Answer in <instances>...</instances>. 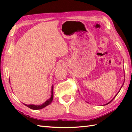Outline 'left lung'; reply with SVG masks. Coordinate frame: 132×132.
Instances as JSON below:
<instances>
[{
  "label": "left lung",
  "instance_id": "1",
  "mask_svg": "<svg viewBox=\"0 0 132 132\" xmlns=\"http://www.w3.org/2000/svg\"><path fill=\"white\" fill-rule=\"evenodd\" d=\"M120 90H119V91H120ZM119 91H118V93H119ZM118 93H117V94H116V96H114V97H116V96H117V94H118ZM114 98H113V99H112V100H111V101H110V102H109V103H107V104H106V105H107V104H109V103H110V102H111V101H112V100H113V99H114Z\"/></svg>",
  "mask_w": 132,
  "mask_h": 132
}]
</instances>
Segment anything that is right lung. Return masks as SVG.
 <instances>
[{
    "instance_id": "right-lung-1",
    "label": "right lung",
    "mask_w": 132,
    "mask_h": 132,
    "mask_svg": "<svg viewBox=\"0 0 132 132\" xmlns=\"http://www.w3.org/2000/svg\"><path fill=\"white\" fill-rule=\"evenodd\" d=\"M51 97L45 102L43 103V104L41 105H26L25 103H23V105H25L26 106L29 107L30 109H32V110H40L43 109V108L46 107L47 106L49 105L50 103L52 102L53 98V86H52V93H51Z\"/></svg>"
}]
</instances>
